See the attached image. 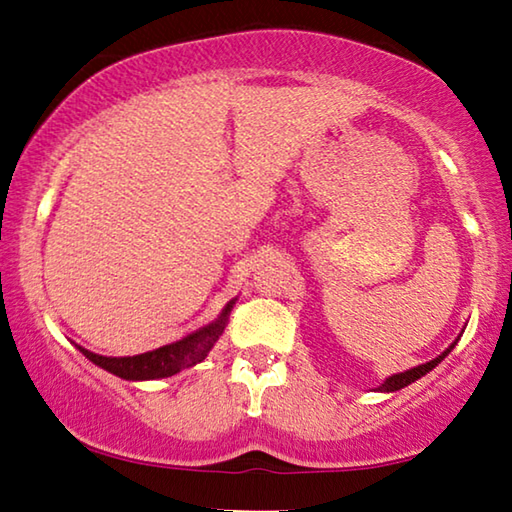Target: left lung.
I'll use <instances>...</instances> for the list:
<instances>
[{
    "mask_svg": "<svg viewBox=\"0 0 512 512\" xmlns=\"http://www.w3.org/2000/svg\"><path fill=\"white\" fill-rule=\"evenodd\" d=\"M456 344V342H454ZM454 344L447 348V351L443 353V355H438L436 360H432V362H427V364H420V366H416V369H409V371H405V373H398V375H391V378L382 384V387L378 389V391H398V389H402V387H407V384H411V382H416L418 378H423L425 373H429L434 369V366H438L441 364L445 357H447V353L452 351L454 348Z\"/></svg>",
    "mask_w": 512,
    "mask_h": 512,
    "instance_id": "left-lung-1",
    "label": "left lung"
}]
</instances>
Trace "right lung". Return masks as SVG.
<instances>
[{
    "mask_svg": "<svg viewBox=\"0 0 512 512\" xmlns=\"http://www.w3.org/2000/svg\"><path fill=\"white\" fill-rule=\"evenodd\" d=\"M233 308V301L227 303V308L222 310V317L215 321V324L206 326L197 333L179 339L175 344L161 346L157 351L132 355V357H103L96 353H89L85 348L78 346V351L83 353L89 362L101 366V369L119 375L123 380H159V378H170L184 369H191V366L200 364L213 344L218 342L222 335L224 326H227L229 312Z\"/></svg>",
    "mask_w": 512,
    "mask_h": 512,
    "instance_id": "right-lung-1",
    "label": "right lung"
}]
</instances>
